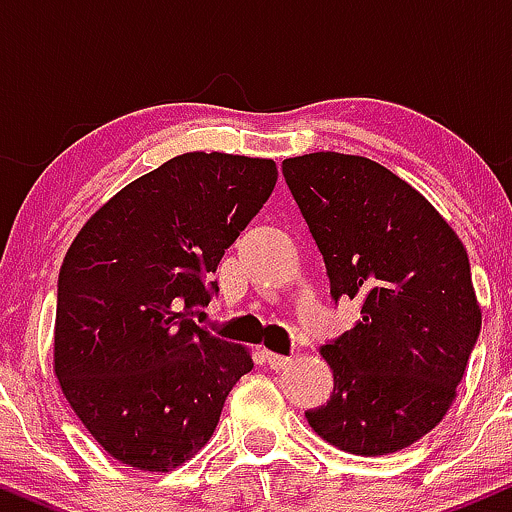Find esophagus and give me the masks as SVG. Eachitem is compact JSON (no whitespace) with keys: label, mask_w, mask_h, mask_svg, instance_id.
<instances>
[{"label":"esophagus","mask_w":512,"mask_h":512,"mask_svg":"<svg viewBox=\"0 0 512 512\" xmlns=\"http://www.w3.org/2000/svg\"><path fill=\"white\" fill-rule=\"evenodd\" d=\"M264 361H267V366H269V368H274V370H284V368L289 366V363H291V358H289V356L272 354V351H267V354H264Z\"/></svg>","instance_id":"1"}]
</instances>
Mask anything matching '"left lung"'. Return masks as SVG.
<instances>
[{
	"mask_svg": "<svg viewBox=\"0 0 512 512\" xmlns=\"http://www.w3.org/2000/svg\"><path fill=\"white\" fill-rule=\"evenodd\" d=\"M281 173L332 298L361 301V320L320 349L334 390L305 419L351 455L409 448L450 409L477 344L467 250L421 192L370 158L317 151L286 158Z\"/></svg>",
	"mask_w": 512,
	"mask_h": 512,
	"instance_id": "obj_1",
	"label": "left lung"
}]
</instances>
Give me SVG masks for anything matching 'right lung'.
Listing matches in <instances>:
<instances>
[{"label": "right lung", "instance_id": "1", "mask_svg": "<svg viewBox=\"0 0 512 512\" xmlns=\"http://www.w3.org/2000/svg\"><path fill=\"white\" fill-rule=\"evenodd\" d=\"M272 158L192 151L105 202L57 281L55 375L98 445L127 467L170 472L207 445L245 346L192 320L211 274L276 185Z\"/></svg>", "mask_w": 512, "mask_h": 512}]
</instances>
